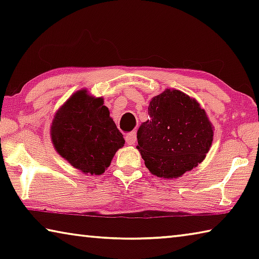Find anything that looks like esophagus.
I'll list each match as a JSON object with an SVG mask.
<instances>
[{
  "mask_svg": "<svg viewBox=\"0 0 259 259\" xmlns=\"http://www.w3.org/2000/svg\"><path fill=\"white\" fill-rule=\"evenodd\" d=\"M125 142L128 143L129 145H134V144L137 142V134H136V131L125 135Z\"/></svg>",
  "mask_w": 259,
  "mask_h": 259,
  "instance_id": "34e87169",
  "label": "esophagus"
}]
</instances>
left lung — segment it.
<instances>
[{
  "label": "left lung",
  "mask_w": 259,
  "mask_h": 259,
  "mask_svg": "<svg viewBox=\"0 0 259 259\" xmlns=\"http://www.w3.org/2000/svg\"><path fill=\"white\" fill-rule=\"evenodd\" d=\"M213 129L204 109L179 90L166 89L148 106V120L137 133V148L157 177L176 178L202 161Z\"/></svg>",
  "instance_id": "obj_1"
}]
</instances>
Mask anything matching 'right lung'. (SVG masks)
<instances>
[{
	"label": "right lung",
	"mask_w": 259,
	"mask_h": 259,
	"mask_svg": "<svg viewBox=\"0 0 259 259\" xmlns=\"http://www.w3.org/2000/svg\"><path fill=\"white\" fill-rule=\"evenodd\" d=\"M51 139L59 154L84 174L102 175L124 145L103 98L77 91L57 112Z\"/></svg>",
	"instance_id": "add662e5"
}]
</instances>
